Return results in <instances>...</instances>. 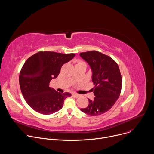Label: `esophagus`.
<instances>
[{"label": "esophagus", "mask_w": 154, "mask_h": 154, "mask_svg": "<svg viewBox=\"0 0 154 154\" xmlns=\"http://www.w3.org/2000/svg\"><path fill=\"white\" fill-rule=\"evenodd\" d=\"M72 96H73L74 97L77 98V97H79L80 96V94H79L76 93H72Z\"/></svg>", "instance_id": "obj_1"}]
</instances>
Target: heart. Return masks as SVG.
Wrapping results in <instances>:
<instances>
[{"instance_id": "1", "label": "heart", "mask_w": 154, "mask_h": 154, "mask_svg": "<svg viewBox=\"0 0 154 154\" xmlns=\"http://www.w3.org/2000/svg\"><path fill=\"white\" fill-rule=\"evenodd\" d=\"M79 63H84V62H82V61H80V62H79Z\"/></svg>"}]
</instances>
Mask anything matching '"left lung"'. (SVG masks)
Wrapping results in <instances>:
<instances>
[{"mask_svg":"<svg viewBox=\"0 0 154 154\" xmlns=\"http://www.w3.org/2000/svg\"><path fill=\"white\" fill-rule=\"evenodd\" d=\"M92 71L94 100L88 99L89 105L80 110L90 116L105 113L118 100L121 91L122 78L118 64L101 52L91 51L80 54Z\"/></svg>","mask_w":154,"mask_h":154,"instance_id":"left-lung-1","label":"left lung"}]
</instances>
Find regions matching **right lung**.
I'll use <instances>...</instances> for the list:
<instances>
[{"instance_id":"obj_1","label":"right lung","mask_w":154,"mask_h":154,"mask_svg":"<svg viewBox=\"0 0 154 154\" xmlns=\"http://www.w3.org/2000/svg\"><path fill=\"white\" fill-rule=\"evenodd\" d=\"M74 54L39 52L29 57L21 69L19 85L28 105L42 115L53 114L63 106L71 93H61L49 87L51 80L58 77L62 66L74 57Z\"/></svg>"}]
</instances>
